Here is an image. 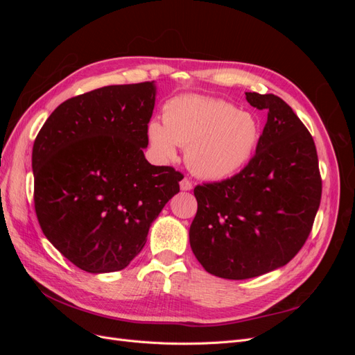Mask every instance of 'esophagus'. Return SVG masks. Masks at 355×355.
<instances>
[{
  "instance_id": "obj_1",
  "label": "esophagus",
  "mask_w": 355,
  "mask_h": 355,
  "mask_svg": "<svg viewBox=\"0 0 355 355\" xmlns=\"http://www.w3.org/2000/svg\"><path fill=\"white\" fill-rule=\"evenodd\" d=\"M180 189L182 191H191L192 189V182L187 178H184L180 180Z\"/></svg>"
}]
</instances>
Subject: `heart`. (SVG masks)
<instances>
[{
  "mask_svg": "<svg viewBox=\"0 0 355 355\" xmlns=\"http://www.w3.org/2000/svg\"><path fill=\"white\" fill-rule=\"evenodd\" d=\"M148 139L164 159L187 146V164L204 179H225L240 171L259 141V123L232 103L196 94L176 96L163 108V124H148Z\"/></svg>",
  "mask_w": 355,
  "mask_h": 355,
  "instance_id": "obj_1",
  "label": "heart"
}]
</instances>
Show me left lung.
Returning <instances> with one entry per match:
<instances>
[{
	"label": "left lung",
	"mask_w": 355,
	"mask_h": 355,
	"mask_svg": "<svg viewBox=\"0 0 355 355\" xmlns=\"http://www.w3.org/2000/svg\"><path fill=\"white\" fill-rule=\"evenodd\" d=\"M268 120L256 153L237 175L194 188L189 243L207 272L245 280L288 263L313 230L321 200L314 139L275 94L245 93Z\"/></svg>",
	"instance_id": "left-lung-1"
}]
</instances>
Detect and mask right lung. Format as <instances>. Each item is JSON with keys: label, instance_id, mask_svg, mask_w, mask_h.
Wrapping results in <instances>:
<instances>
[{"label": "right lung", "instance_id": "obj_1", "mask_svg": "<svg viewBox=\"0 0 355 355\" xmlns=\"http://www.w3.org/2000/svg\"><path fill=\"white\" fill-rule=\"evenodd\" d=\"M154 105V81L106 85L60 103L35 137L40 227L83 271L124 270L179 192L184 175L144 155Z\"/></svg>", "mask_w": 355, "mask_h": 355}]
</instances>
